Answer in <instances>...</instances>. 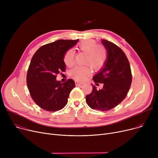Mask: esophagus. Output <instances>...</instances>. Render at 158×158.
<instances>
[{
  "instance_id": "1",
  "label": "esophagus",
  "mask_w": 158,
  "mask_h": 158,
  "mask_svg": "<svg viewBox=\"0 0 158 158\" xmlns=\"http://www.w3.org/2000/svg\"><path fill=\"white\" fill-rule=\"evenodd\" d=\"M75 83H76V86H78V85H81L83 84V82H79L78 81H75Z\"/></svg>"
}]
</instances>
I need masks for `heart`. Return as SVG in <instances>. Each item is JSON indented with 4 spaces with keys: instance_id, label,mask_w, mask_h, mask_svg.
Instances as JSON below:
<instances>
[{
    "instance_id": "b5f03b06",
    "label": "heart",
    "mask_w": 158,
    "mask_h": 158,
    "mask_svg": "<svg viewBox=\"0 0 158 158\" xmlns=\"http://www.w3.org/2000/svg\"><path fill=\"white\" fill-rule=\"evenodd\" d=\"M77 48L87 54L85 63L89 64L94 70L101 69L104 66L107 58L105 48L97 45L94 40L82 41L77 45ZM75 52L73 49L68 50L64 54V61L67 66H71L74 63ZM91 73V69L88 66H77L70 72V76L77 81H85Z\"/></svg>"
}]
</instances>
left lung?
<instances>
[{
	"label": "left lung",
	"instance_id": "left-lung-1",
	"mask_svg": "<svg viewBox=\"0 0 158 158\" xmlns=\"http://www.w3.org/2000/svg\"><path fill=\"white\" fill-rule=\"evenodd\" d=\"M102 43L107 51L106 61L93 80L96 85L102 83L103 87L97 89L92 86L93 91L86 95V101L92 109L104 111L114 108L126 98L132 82V74L129 62L122 50L106 40H102Z\"/></svg>",
	"mask_w": 158,
	"mask_h": 158
}]
</instances>
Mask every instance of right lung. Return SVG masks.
<instances>
[{"label": "right lung", "instance_id": "1", "mask_svg": "<svg viewBox=\"0 0 158 158\" xmlns=\"http://www.w3.org/2000/svg\"><path fill=\"white\" fill-rule=\"evenodd\" d=\"M78 41L58 40L41 46L32 57L27 85L33 101L41 108L56 111L67 103L75 82L70 79L62 83L56 80V75L65 71L64 54Z\"/></svg>", "mask_w": 158, "mask_h": 158}]
</instances>
